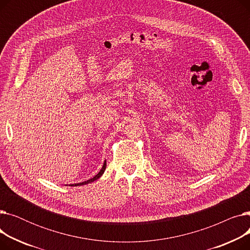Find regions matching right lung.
<instances>
[{"label":"right lung","instance_id":"1","mask_svg":"<svg viewBox=\"0 0 250 250\" xmlns=\"http://www.w3.org/2000/svg\"><path fill=\"white\" fill-rule=\"evenodd\" d=\"M105 168H106V161H104V164H103L101 170H100V171H99L93 178H91V179H89V180H87V181H84V182H81V183H77V185H71V187H79V186H83V185H88V183H90V182H93L94 180H97V179L103 174Z\"/></svg>","mask_w":250,"mask_h":250}]
</instances>
